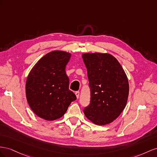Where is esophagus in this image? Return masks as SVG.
<instances>
[{
	"label": "esophagus",
	"mask_w": 157,
	"mask_h": 157,
	"mask_svg": "<svg viewBox=\"0 0 157 157\" xmlns=\"http://www.w3.org/2000/svg\"><path fill=\"white\" fill-rule=\"evenodd\" d=\"M75 94L76 97H77V98H79V91H75Z\"/></svg>",
	"instance_id": "1"
}]
</instances>
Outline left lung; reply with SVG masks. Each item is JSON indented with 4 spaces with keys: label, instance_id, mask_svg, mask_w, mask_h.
Returning <instances> with one entry per match:
<instances>
[{
    "label": "left lung",
    "instance_id": "left-lung-1",
    "mask_svg": "<svg viewBox=\"0 0 157 157\" xmlns=\"http://www.w3.org/2000/svg\"><path fill=\"white\" fill-rule=\"evenodd\" d=\"M91 101L85 116L98 126L113 122L126 106L129 83L122 66L109 53H85Z\"/></svg>",
    "mask_w": 157,
    "mask_h": 157
}]
</instances>
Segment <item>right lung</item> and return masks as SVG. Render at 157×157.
I'll list each match as a JSON object with an SVG mask.
<instances>
[{
    "instance_id": "obj_1",
    "label": "right lung",
    "mask_w": 157,
    "mask_h": 157,
    "mask_svg": "<svg viewBox=\"0 0 157 157\" xmlns=\"http://www.w3.org/2000/svg\"><path fill=\"white\" fill-rule=\"evenodd\" d=\"M71 54L54 51L43 56L31 70L25 83L27 101L31 109L46 120L61 118L76 99L69 89L66 66Z\"/></svg>"
}]
</instances>
